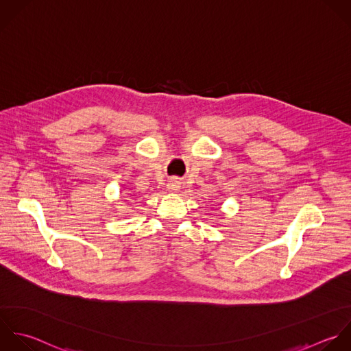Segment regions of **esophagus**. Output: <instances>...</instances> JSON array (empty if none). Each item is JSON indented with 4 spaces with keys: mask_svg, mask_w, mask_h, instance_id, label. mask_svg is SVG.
I'll return each mask as SVG.
<instances>
[{
    "mask_svg": "<svg viewBox=\"0 0 351 351\" xmlns=\"http://www.w3.org/2000/svg\"><path fill=\"white\" fill-rule=\"evenodd\" d=\"M168 189H169L171 191H176V190L179 189V183H176V182H171V183L168 184Z\"/></svg>",
    "mask_w": 351,
    "mask_h": 351,
    "instance_id": "34e87169",
    "label": "esophagus"
}]
</instances>
